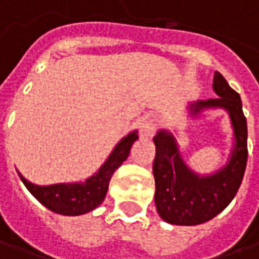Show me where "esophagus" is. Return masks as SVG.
Returning <instances> with one entry per match:
<instances>
[{"instance_id":"1","label":"esophagus","mask_w":259,"mask_h":259,"mask_svg":"<svg viewBox=\"0 0 259 259\" xmlns=\"http://www.w3.org/2000/svg\"><path fill=\"white\" fill-rule=\"evenodd\" d=\"M155 128H157V119L154 116H147L143 121V126H141V133L145 137H151L154 134Z\"/></svg>"}]
</instances>
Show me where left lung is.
<instances>
[{
  "label": "left lung",
  "instance_id": "1",
  "mask_svg": "<svg viewBox=\"0 0 259 259\" xmlns=\"http://www.w3.org/2000/svg\"><path fill=\"white\" fill-rule=\"evenodd\" d=\"M216 98L192 105L193 114L203 108H225L232 121L235 147L229 163L212 176L200 177L187 168L171 134L160 131L154 137L155 207L165 222L171 225H199L210 221L232 202L244 179L248 158V130L238 92L214 72Z\"/></svg>",
  "mask_w": 259,
  "mask_h": 259
}]
</instances>
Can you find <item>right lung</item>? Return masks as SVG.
I'll list each match as a JSON object with an SVG mask.
<instances>
[{
    "label": "right lung",
    "instance_id": "obj_1",
    "mask_svg": "<svg viewBox=\"0 0 259 259\" xmlns=\"http://www.w3.org/2000/svg\"><path fill=\"white\" fill-rule=\"evenodd\" d=\"M137 138V131L122 138L101 168L83 183L37 186L27 182L21 174H18L28 192L49 210L65 216L88 213L104 202L112 174L126 160L131 145Z\"/></svg>",
    "mask_w": 259,
    "mask_h": 259
}]
</instances>
